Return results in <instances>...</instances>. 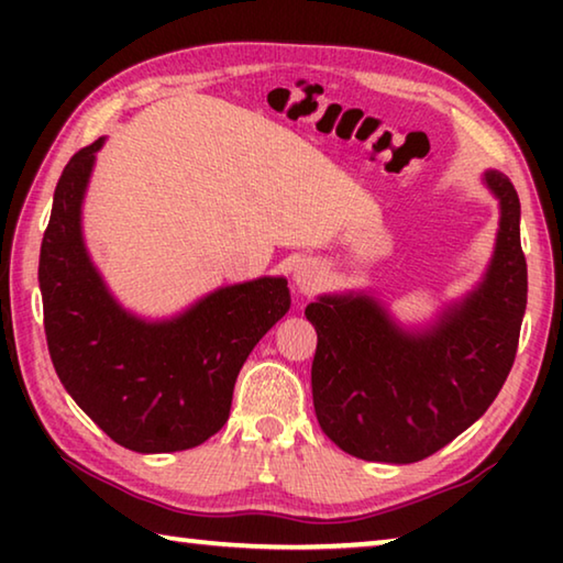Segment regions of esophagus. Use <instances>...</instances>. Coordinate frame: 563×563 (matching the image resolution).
Masks as SVG:
<instances>
[{
  "mask_svg": "<svg viewBox=\"0 0 563 563\" xmlns=\"http://www.w3.org/2000/svg\"><path fill=\"white\" fill-rule=\"evenodd\" d=\"M320 280H322V268L316 261H300L292 268V283L305 292L316 290Z\"/></svg>",
  "mask_w": 563,
  "mask_h": 563,
  "instance_id": "obj_1",
  "label": "esophagus"
}]
</instances>
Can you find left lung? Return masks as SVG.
Instances as JSON below:
<instances>
[{
  "label": "left lung",
  "instance_id": "obj_1",
  "mask_svg": "<svg viewBox=\"0 0 563 563\" xmlns=\"http://www.w3.org/2000/svg\"><path fill=\"white\" fill-rule=\"evenodd\" d=\"M482 184L499 203L487 271L430 322L405 325L369 290L322 292L305 308L318 332L312 405L342 452L412 464L487 412L517 355L527 310L519 196L501 170Z\"/></svg>",
  "mask_w": 563,
  "mask_h": 563
}]
</instances>
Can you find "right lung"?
<instances>
[{
    "label": "right lung",
    "instance_id": "obj_1",
    "mask_svg": "<svg viewBox=\"0 0 563 563\" xmlns=\"http://www.w3.org/2000/svg\"><path fill=\"white\" fill-rule=\"evenodd\" d=\"M107 136L66 164L40 253L44 330L56 375L113 442L184 452L225 424L243 362L290 310L283 275L221 285L176 316L129 310L84 238V201Z\"/></svg>",
    "mask_w": 563,
    "mask_h": 563
}]
</instances>
